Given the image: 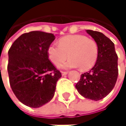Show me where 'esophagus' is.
<instances>
[{"instance_id": "esophagus-1", "label": "esophagus", "mask_w": 126, "mask_h": 126, "mask_svg": "<svg viewBox=\"0 0 126 126\" xmlns=\"http://www.w3.org/2000/svg\"><path fill=\"white\" fill-rule=\"evenodd\" d=\"M62 75H66L68 74V71H61Z\"/></svg>"}]
</instances>
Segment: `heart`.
Listing matches in <instances>:
<instances>
[{
	"label": "heart",
	"mask_w": 126,
	"mask_h": 126,
	"mask_svg": "<svg viewBox=\"0 0 126 126\" xmlns=\"http://www.w3.org/2000/svg\"><path fill=\"white\" fill-rule=\"evenodd\" d=\"M50 61L55 65L63 62L69 56L70 58L58 65L61 68L79 67L82 71L90 69L96 62L98 55V43L82 35H71L61 38L59 45L52 44L47 49Z\"/></svg>",
	"instance_id": "b5f03b06"
}]
</instances>
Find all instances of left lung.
<instances>
[{"instance_id": "1", "label": "left lung", "mask_w": 126, "mask_h": 126, "mask_svg": "<svg viewBox=\"0 0 126 126\" xmlns=\"http://www.w3.org/2000/svg\"><path fill=\"white\" fill-rule=\"evenodd\" d=\"M86 32L98 45V55L95 65L81 75L76 88L83 97L98 101L106 97L115 85L117 76V55L114 43L102 33L87 30Z\"/></svg>"}]
</instances>
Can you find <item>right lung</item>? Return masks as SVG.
<instances>
[{
	"label": "right lung",
	"mask_w": 126,
	"mask_h": 126,
	"mask_svg": "<svg viewBox=\"0 0 126 126\" xmlns=\"http://www.w3.org/2000/svg\"><path fill=\"white\" fill-rule=\"evenodd\" d=\"M52 33L31 31L17 38L9 50L8 73L12 90L23 104L38 108L50 101L61 77L48 58Z\"/></svg>",
	"instance_id": "1"
}]
</instances>
